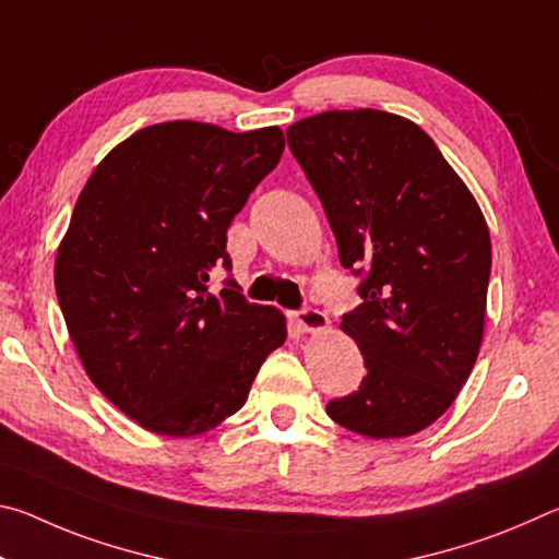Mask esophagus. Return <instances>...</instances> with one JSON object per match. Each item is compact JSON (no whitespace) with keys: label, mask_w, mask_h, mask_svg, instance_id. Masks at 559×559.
Masks as SVG:
<instances>
[{"label":"esophagus","mask_w":559,"mask_h":559,"mask_svg":"<svg viewBox=\"0 0 559 559\" xmlns=\"http://www.w3.org/2000/svg\"><path fill=\"white\" fill-rule=\"evenodd\" d=\"M293 323H296L302 333H316V330L328 328V316L318 308H300L293 313Z\"/></svg>","instance_id":"1"}]
</instances>
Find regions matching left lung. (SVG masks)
I'll return each mask as SVG.
<instances>
[{
  "label": "left lung",
  "mask_w": 559,
  "mask_h": 559,
  "mask_svg": "<svg viewBox=\"0 0 559 559\" xmlns=\"http://www.w3.org/2000/svg\"><path fill=\"white\" fill-rule=\"evenodd\" d=\"M286 138L362 298L340 328L367 374L325 412L370 439L427 429L466 384L484 337V214L437 143L406 118L328 110L298 120Z\"/></svg>",
  "instance_id": "8db88e82"
}]
</instances>
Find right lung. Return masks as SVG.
<instances>
[{"label": "right lung", "mask_w": 559, "mask_h": 559, "mask_svg": "<svg viewBox=\"0 0 559 559\" xmlns=\"http://www.w3.org/2000/svg\"><path fill=\"white\" fill-rule=\"evenodd\" d=\"M281 128L173 120L138 130L83 187L56 257V296L108 400L165 437H197L243 406L286 318L243 298L226 229L278 165Z\"/></svg>", "instance_id": "obj_1"}]
</instances>
